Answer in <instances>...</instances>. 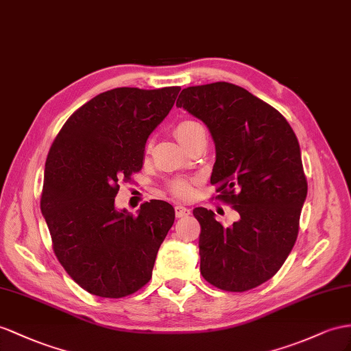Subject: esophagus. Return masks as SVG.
<instances>
[{
	"label": "esophagus",
	"instance_id": "obj_1",
	"mask_svg": "<svg viewBox=\"0 0 351 351\" xmlns=\"http://www.w3.org/2000/svg\"><path fill=\"white\" fill-rule=\"evenodd\" d=\"M175 213H176L178 218H185V217H188V215L191 213V209L185 208V206L178 204V206H175Z\"/></svg>",
	"mask_w": 351,
	"mask_h": 351
}]
</instances>
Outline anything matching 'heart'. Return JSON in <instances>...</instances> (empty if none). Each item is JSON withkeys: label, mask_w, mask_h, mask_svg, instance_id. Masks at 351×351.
Listing matches in <instances>:
<instances>
[{"label": "heart", "mask_w": 351, "mask_h": 351, "mask_svg": "<svg viewBox=\"0 0 351 351\" xmlns=\"http://www.w3.org/2000/svg\"><path fill=\"white\" fill-rule=\"evenodd\" d=\"M202 129L203 128L200 123H197L194 120H182L175 125L173 132L178 141L181 142L184 147H186V143L190 142L194 134ZM149 149H151V145L148 143L147 152H149ZM169 191L175 197H178V199H186V197H190L193 193V182L188 181V179H175V181L169 184Z\"/></svg>", "instance_id": "obj_1"}]
</instances>
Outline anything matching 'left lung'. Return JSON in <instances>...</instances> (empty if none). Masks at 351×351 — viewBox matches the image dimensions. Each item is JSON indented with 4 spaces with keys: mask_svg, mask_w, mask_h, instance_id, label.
<instances>
[{
    "mask_svg": "<svg viewBox=\"0 0 351 351\" xmlns=\"http://www.w3.org/2000/svg\"><path fill=\"white\" fill-rule=\"evenodd\" d=\"M176 106L209 128L217 147L210 184L240 215L222 227L212 210H193L200 273L222 291L254 289L280 269L298 237L307 197L298 139L276 108L231 83L186 87Z\"/></svg>",
    "mask_w": 351,
    "mask_h": 351,
    "instance_id": "8db88e82",
    "label": "left lung"
}]
</instances>
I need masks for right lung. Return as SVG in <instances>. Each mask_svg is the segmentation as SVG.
Wrapping results in <instances>:
<instances>
[{
  "label": "right lung",
  "instance_id": "1",
  "mask_svg": "<svg viewBox=\"0 0 351 351\" xmlns=\"http://www.w3.org/2000/svg\"><path fill=\"white\" fill-rule=\"evenodd\" d=\"M179 90H108L80 106L51 143L41 212L58 261L88 293L123 298L149 282L175 210L151 200L132 215L114 202L120 182L141 172L147 139Z\"/></svg>",
  "mask_w": 351,
  "mask_h": 351
}]
</instances>
